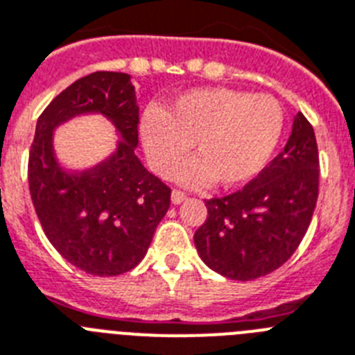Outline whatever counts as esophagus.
<instances>
[{
    "instance_id": "34e87169",
    "label": "esophagus",
    "mask_w": 355,
    "mask_h": 355,
    "mask_svg": "<svg viewBox=\"0 0 355 355\" xmlns=\"http://www.w3.org/2000/svg\"><path fill=\"white\" fill-rule=\"evenodd\" d=\"M186 198H187V195L184 191H180V189H173V191H171V202H173V204H182Z\"/></svg>"
}]
</instances>
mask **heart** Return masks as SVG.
<instances>
[{
    "mask_svg": "<svg viewBox=\"0 0 355 355\" xmlns=\"http://www.w3.org/2000/svg\"><path fill=\"white\" fill-rule=\"evenodd\" d=\"M285 113L272 95L231 88H200L178 95L168 110L142 113L141 139L155 173L168 177L187 157L198 160L180 171L186 182L234 187L267 166L284 133Z\"/></svg>",
    "mask_w": 355,
    "mask_h": 355,
    "instance_id": "heart-1",
    "label": "heart"
}]
</instances>
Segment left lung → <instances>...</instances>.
I'll return each mask as SVG.
<instances>
[{
  "label": "left lung",
  "instance_id": "left-lung-1",
  "mask_svg": "<svg viewBox=\"0 0 355 355\" xmlns=\"http://www.w3.org/2000/svg\"><path fill=\"white\" fill-rule=\"evenodd\" d=\"M320 189L314 128L297 113L284 151L243 189L205 200L196 251L207 267L231 279L261 278L294 254L311 225Z\"/></svg>",
  "mask_w": 355,
  "mask_h": 355
}]
</instances>
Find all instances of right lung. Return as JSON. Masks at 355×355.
<instances>
[{"label": "right lung", "mask_w": 355, "mask_h": 355, "mask_svg": "<svg viewBox=\"0 0 355 355\" xmlns=\"http://www.w3.org/2000/svg\"><path fill=\"white\" fill-rule=\"evenodd\" d=\"M92 111L108 116L123 142L99 166L68 172L53 153V128ZM137 144L139 106L130 76L121 71L77 79L37 119L28 155L32 204L59 254L94 276H117L139 265L169 209L171 189L142 166Z\"/></svg>", "instance_id": "obj_1"}]
</instances>
